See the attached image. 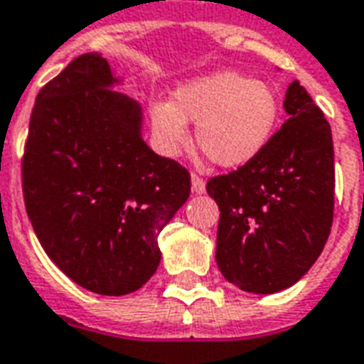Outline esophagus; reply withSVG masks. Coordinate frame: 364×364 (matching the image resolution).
<instances>
[{"label": "esophagus", "instance_id": "esophagus-1", "mask_svg": "<svg viewBox=\"0 0 364 364\" xmlns=\"http://www.w3.org/2000/svg\"><path fill=\"white\" fill-rule=\"evenodd\" d=\"M191 190L196 193H205V180L197 174H191Z\"/></svg>", "mask_w": 364, "mask_h": 364}]
</instances>
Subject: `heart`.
Returning <instances> with one entry per match:
<instances>
[{
  "instance_id": "b5f03b06",
  "label": "heart",
  "mask_w": 364,
  "mask_h": 364,
  "mask_svg": "<svg viewBox=\"0 0 364 364\" xmlns=\"http://www.w3.org/2000/svg\"><path fill=\"white\" fill-rule=\"evenodd\" d=\"M279 98L272 85L237 72L199 77L174 95V104H150L151 134L163 156H178L190 142L188 123L197 125V146L220 167L252 161L272 138Z\"/></svg>"
}]
</instances>
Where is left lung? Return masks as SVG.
<instances>
[{
    "label": "left lung",
    "instance_id": "1",
    "mask_svg": "<svg viewBox=\"0 0 364 364\" xmlns=\"http://www.w3.org/2000/svg\"><path fill=\"white\" fill-rule=\"evenodd\" d=\"M289 119L264 150L207 182L220 208L216 264L247 292L273 294L308 273L334 216V148L325 114L298 81L284 97Z\"/></svg>",
    "mask_w": 364,
    "mask_h": 364
}]
</instances>
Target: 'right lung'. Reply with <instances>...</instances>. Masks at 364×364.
Listing matches in <instances>:
<instances>
[{"label": "right lung", "instance_id": "1", "mask_svg": "<svg viewBox=\"0 0 364 364\" xmlns=\"http://www.w3.org/2000/svg\"><path fill=\"white\" fill-rule=\"evenodd\" d=\"M97 53L39 91L22 156L28 218L56 267L83 289L123 296L148 283L157 235L190 197V173L142 140L136 102L112 92Z\"/></svg>", "mask_w": 364, "mask_h": 364}]
</instances>
